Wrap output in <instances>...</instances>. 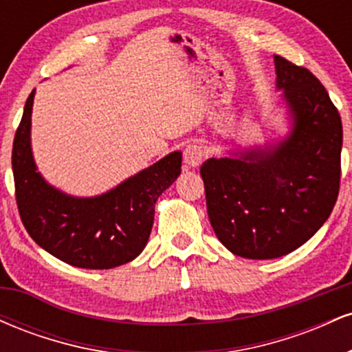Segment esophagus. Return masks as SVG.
<instances>
[{"label": "esophagus", "instance_id": "esophagus-1", "mask_svg": "<svg viewBox=\"0 0 352 352\" xmlns=\"http://www.w3.org/2000/svg\"><path fill=\"white\" fill-rule=\"evenodd\" d=\"M204 157L205 151L199 144H190L184 151V164L187 165V168H195L204 162Z\"/></svg>", "mask_w": 352, "mask_h": 352}]
</instances>
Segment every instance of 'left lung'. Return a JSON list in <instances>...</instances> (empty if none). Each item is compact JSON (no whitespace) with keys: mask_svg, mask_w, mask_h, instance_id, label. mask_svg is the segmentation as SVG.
<instances>
[{"mask_svg":"<svg viewBox=\"0 0 352 352\" xmlns=\"http://www.w3.org/2000/svg\"><path fill=\"white\" fill-rule=\"evenodd\" d=\"M274 69L288 135L213 157L200 168L213 232L250 260L280 258L306 243L333 212L341 180L342 124L328 91L281 56Z\"/></svg>","mask_w":352,"mask_h":352,"instance_id":"left-lung-1","label":"left lung"}]
</instances>
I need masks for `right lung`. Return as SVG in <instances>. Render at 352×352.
I'll use <instances>...</instances> for the list:
<instances>
[{"mask_svg":"<svg viewBox=\"0 0 352 352\" xmlns=\"http://www.w3.org/2000/svg\"><path fill=\"white\" fill-rule=\"evenodd\" d=\"M34 91L24 106L13 142V175L21 221L41 248L86 270L125 265L151 236L155 201L180 175L182 152H172L102 195L72 197L47 184L31 148Z\"/></svg>","mask_w":352,"mask_h":352,"instance_id":"add662e5","label":"right lung"}]
</instances>
